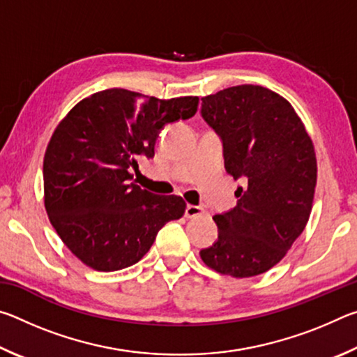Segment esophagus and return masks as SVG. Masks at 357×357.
Segmentation results:
<instances>
[{
    "mask_svg": "<svg viewBox=\"0 0 357 357\" xmlns=\"http://www.w3.org/2000/svg\"><path fill=\"white\" fill-rule=\"evenodd\" d=\"M203 214H204V209L200 206H195V204H187L185 206L187 219H195V217H200Z\"/></svg>",
    "mask_w": 357,
    "mask_h": 357,
    "instance_id": "34e87169",
    "label": "esophagus"
}]
</instances>
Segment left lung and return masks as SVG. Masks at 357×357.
Returning a JSON list of instances; mask_svg holds the SVG:
<instances>
[{"label": "left lung", "mask_w": 357, "mask_h": 357, "mask_svg": "<svg viewBox=\"0 0 357 357\" xmlns=\"http://www.w3.org/2000/svg\"><path fill=\"white\" fill-rule=\"evenodd\" d=\"M202 116L220 137L238 203L213 219L219 236L204 264L238 279L263 274L304 231L317 185L313 143L294 108L268 88L239 84L202 99Z\"/></svg>", "instance_id": "8db88e82"}]
</instances>
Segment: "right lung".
<instances>
[{
    "mask_svg": "<svg viewBox=\"0 0 357 357\" xmlns=\"http://www.w3.org/2000/svg\"><path fill=\"white\" fill-rule=\"evenodd\" d=\"M198 98L160 100L128 89L99 91L72 108L44 157L45 209L68 249L96 271H119L146 255L159 229L183 217L181 197L134 183L138 157H154L167 124L197 113Z\"/></svg>",
    "mask_w": 357,
    "mask_h": 357,
    "instance_id": "right-lung-1",
    "label": "right lung"
}]
</instances>
